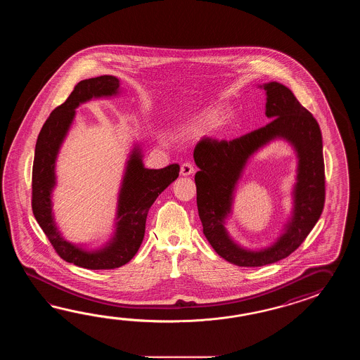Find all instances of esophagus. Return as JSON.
Returning a JSON list of instances; mask_svg holds the SVG:
<instances>
[{"instance_id": "esophagus-1", "label": "esophagus", "mask_w": 360, "mask_h": 360, "mask_svg": "<svg viewBox=\"0 0 360 360\" xmlns=\"http://www.w3.org/2000/svg\"><path fill=\"white\" fill-rule=\"evenodd\" d=\"M193 172H194L193 163L191 162H184L183 165H181V169H180V174L183 176H188V175H191Z\"/></svg>"}]
</instances>
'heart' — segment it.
Listing matches in <instances>:
<instances>
[{
    "label": "heart",
    "instance_id": "heart-1",
    "mask_svg": "<svg viewBox=\"0 0 360 360\" xmlns=\"http://www.w3.org/2000/svg\"><path fill=\"white\" fill-rule=\"evenodd\" d=\"M214 113H208V115H205L203 118H202V121H200V124H205V123L211 122V121H214Z\"/></svg>",
    "mask_w": 360,
    "mask_h": 360
}]
</instances>
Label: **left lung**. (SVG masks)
Masks as SVG:
<instances>
[{
    "mask_svg": "<svg viewBox=\"0 0 360 360\" xmlns=\"http://www.w3.org/2000/svg\"><path fill=\"white\" fill-rule=\"evenodd\" d=\"M266 115L271 121L234 140L205 139L194 148L197 206L203 234L222 259L245 268H257L285 259L299 248L319 220L326 202V175L319 124L291 90L278 82L264 84ZM276 137L287 138L300 154L295 212L289 228L270 249L251 253L238 248L223 228L232 191L245 162L259 147Z\"/></svg>",
    "mask_w": 360,
    "mask_h": 360,
    "instance_id": "left-lung-1",
    "label": "left lung"
}]
</instances>
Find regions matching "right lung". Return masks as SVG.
<instances>
[{"instance_id":"1","label":"right lung","mask_w":360,"mask_h":360,"mask_svg":"<svg viewBox=\"0 0 360 360\" xmlns=\"http://www.w3.org/2000/svg\"><path fill=\"white\" fill-rule=\"evenodd\" d=\"M118 87L120 81L113 76L95 77L78 82L68 99L55 108L39 131L32 169V211L41 229L63 260L91 270L120 268L136 255L146 233L149 208L162 191L176 180L180 171L177 163L161 169H146L140 152L135 150L123 179L113 242L98 252H84L59 234L53 220L50 200L59 146L73 121L75 109L94 96L115 94Z\"/></svg>"}]
</instances>
